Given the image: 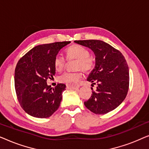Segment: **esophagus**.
<instances>
[{"label": "esophagus", "instance_id": "obj_1", "mask_svg": "<svg viewBox=\"0 0 149 149\" xmlns=\"http://www.w3.org/2000/svg\"><path fill=\"white\" fill-rule=\"evenodd\" d=\"M67 88L68 89H77L79 88V87H80V85L79 84H75V85H67Z\"/></svg>", "mask_w": 149, "mask_h": 149}]
</instances>
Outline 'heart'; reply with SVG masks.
<instances>
[{"instance_id":"heart-1","label":"heart","mask_w":149,"mask_h":149,"mask_svg":"<svg viewBox=\"0 0 149 149\" xmlns=\"http://www.w3.org/2000/svg\"><path fill=\"white\" fill-rule=\"evenodd\" d=\"M67 58L68 60H76L74 62V72H66L58 77V81L66 85H75L82 77L81 69L85 72H89L93 68V62L89 58V51L86 48L79 45H72L66 50ZM66 65V60L64 57L58 55L54 60L55 68L58 71H61Z\"/></svg>"}]
</instances>
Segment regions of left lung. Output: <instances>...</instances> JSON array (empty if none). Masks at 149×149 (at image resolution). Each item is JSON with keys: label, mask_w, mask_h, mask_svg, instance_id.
<instances>
[{"label": "left lung", "mask_w": 149, "mask_h": 149, "mask_svg": "<svg viewBox=\"0 0 149 149\" xmlns=\"http://www.w3.org/2000/svg\"><path fill=\"white\" fill-rule=\"evenodd\" d=\"M74 42L93 51L95 67L87 80L97 83L96 90L84 104L95 114L102 115L121 104L129 88V68L119 51L100 40H75Z\"/></svg>", "instance_id": "1"}]
</instances>
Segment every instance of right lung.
I'll list each match as a JSON object with an SVG mask.
<instances>
[{
    "label": "right lung",
    "mask_w": 149,
    "mask_h": 149,
    "mask_svg": "<svg viewBox=\"0 0 149 149\" xmlns=\"http://www.w3.org/2000/svg\"><path fill=\"white\" fill-rule=\"evenodd\" d=\"M70 42L39 45L18 61L14 76L15 91L20 105L28 115L47 118L58 109L66 85L60 83L53 88L47 80L54 79L55 58Z\"/></svg>",
    "instance_id": "1"
}]
</instances>
